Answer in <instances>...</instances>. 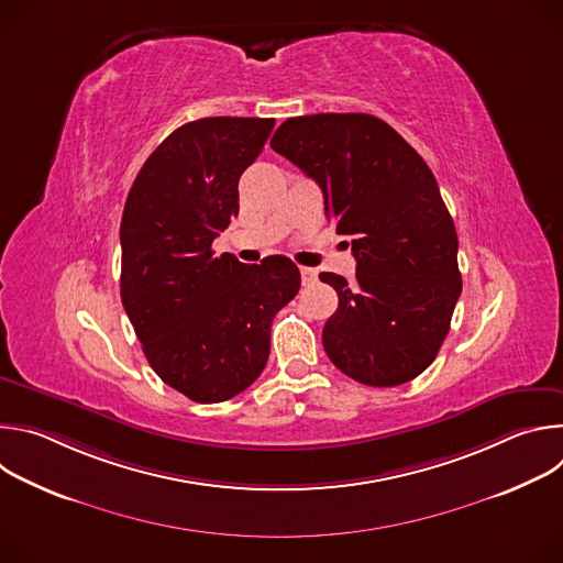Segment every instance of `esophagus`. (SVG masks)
<instances>
[{
    "mask_svg": "<svg viewBox=\"0 0 563 563\" xmlns=\"http://www.w3.org/2000/svg\"><path fill=\"white\" fill-rule=\"evenodd\" d=\"M300 278H302V285H309L316 280V269L311 267H300Z\"/></svg>",
    "mask_w": 563,
    "mask_h": 563,
    "instance_id": "1",
    "label": "esophagus"
}]
</instances>
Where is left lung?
<instances>
[{
	"instance_id": "obj_1",
	"label": "left lung",
	"mask_w": 563,
	"mask_h": 563,
	"mask_svg": "<svg viewBox=\"0 0 563 563\" xmlns=\"http://www.w3.org/2000/svg\"><path fill=\"white\" fill-rule=\"evenodd\" d=\"M269 144L318 183L336 233L352 238L356 280L318 276L339 294L323 328L330 361L372 387L417 378L461 296L456 229L426 159L369 113L289 118Z\"/></svg>"
}]
</instances>
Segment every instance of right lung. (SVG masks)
<instances>
[{"instance_id":"right-lung-1","label":"right lung","mask_w":563,"mask_h":563,"mask_svg":"<svg viewBox=\"0 0 563 563\" xmlns=\"http://www.w3.org/2000/svg\"><path fill=\"white\" fill-rule=\"evenodd\" d=\"M272 129L274 118L187 122L146 157L126 196L122 305L153 372L196 404L233 398L261 376L272 320L300 289L285 256L243 265L211 250Z\"/></svg>"}]
</instances>
